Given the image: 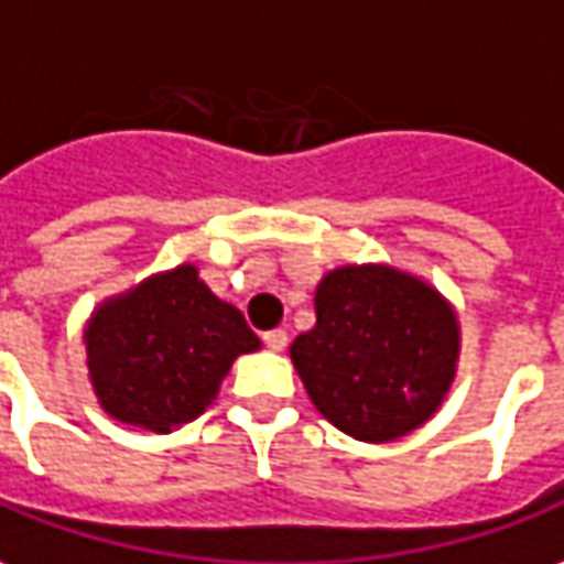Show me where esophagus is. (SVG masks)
I'll return each mask as SVG.
<instances>
[{
	"label": "esophagus",
	"mask_w": 564,
	"mask_h": 564,
	"mask_svg": "<svg viewBox=\"0 0 564 564\" xmlns=\"http://www.w3.org/2000/svg\"><path fill=\"white\" fill-rule=\"evenodd\" d=\"M263 347L273 349V352H282V349L289 347V334L282 332V328H273V332H263Z\"/></svg>",
	"instance_id": "34e87169"
}]
</instances>
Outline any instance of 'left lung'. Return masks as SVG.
I'll use <instances>...</instances> for the list:
<instances>
[{
	"mask_svg": "<svg viewBox=\"0 0 564 564\" xmlns=\"http://www.w3.org/2000/svg\"><path fill=\"white\" fill-rule=\"evenodd\" d=\"M460 328L448 301L393 267H340L316 289V325L291 362L322 417L362 442L417 430L454 378Z\"/></svg>",
	"mask_w": 564,
	"mask_h": 564,
	"instance_id": "obj_1",
	"label": "left lung"
}]
</instances>
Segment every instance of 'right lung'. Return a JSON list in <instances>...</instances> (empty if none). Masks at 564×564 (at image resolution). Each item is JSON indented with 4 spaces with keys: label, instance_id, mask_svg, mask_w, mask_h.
<instances>
[{
    "label": "right lung",
    "instance_id": "obj_1",
    "mask_svg": "<svg viewBox=\"0 0 564 564\" xmlns=\"http://www.w3.org/2000/svg\"><path fill=\"white\" fill-rule=\"evenodd\" d=\"M85 347L104 411L138 430L171 433L212 405L232 359L260 340L184 263L100 306Z\"/></svg>",
    "mask_w": 564,
    "mask_h": 564
}]
</instances>
